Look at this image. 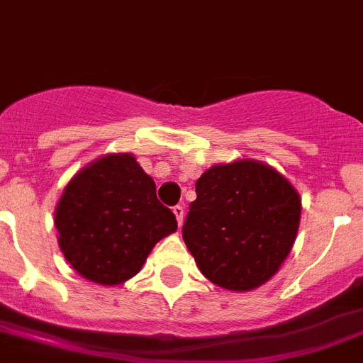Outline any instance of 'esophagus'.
I'll list each match as a JSON object with an SVG mask.
<instances>
[{
  "mask_svg": "<svg viewBox=\"0 0 363 363\" xmlns=\"http://www.w3.org/2000/svg\"><path fill=\"white\" fill-rule=\"evenodd\" d=\"M172 213H174L176 220H178V225L182 228V224H184V207H182V206L172 207Z\"/></svg>",
  "mask_w": 363,
  "mask_h": 363,
  "instance_id": "34e87169",
  "label": "esophagus"
}]
</instances>
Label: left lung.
Segmentation results:
<instances>
[{
	"label": "left lung",
	"mask_w": 363,
	"mask_h": 363,
	"mask_svg": "<svg viewBox=\"0 0 363 363\" xmlns=\"http://www.w3.org/2000/svg\"><path fill=\"white\" fill-rule=\"evenodd\" d=\"M299 222L301 196L279 170L257 160H235L196 179L184 240L211 283L250 292L286 261Z\"/></svg>",
	"instance_id": "obj_1"
}]
</instances>
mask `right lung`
Wrapping results in <instances>:
<instances>
[{
	"mask_svg": "<svg viewBox=\"0 0 363 363\" xmlns=\"http://www.w3.org/2000/svg\"><path fill=\"white\" fill-rule=\"evenodd\" d=\"M58 246L79 275L116 286L139 274L161 238L178 229L134 154H104L77 172L55 209Z\"/></svg>",
	"mask_w": 363,
	"mask_h": 363,
	"instance_id": "obj_1",
	"label": "right lung"
}]
</instances>
